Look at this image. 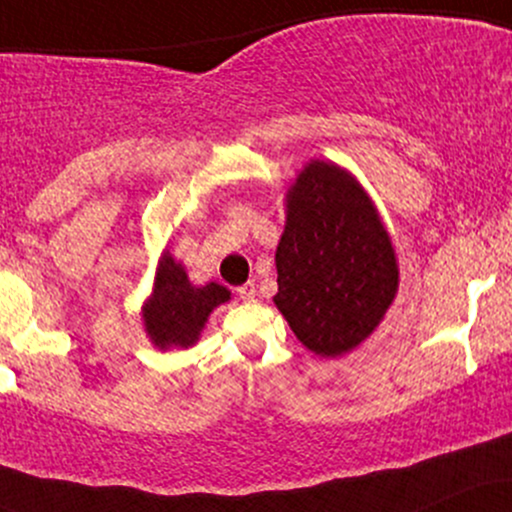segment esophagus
Segmentation results:
<instances>
[{
  "label": "esophagus",
  "mask_w": 512,
  "mask_h": 512,
  "mask_svg": "<svg viewBox=\"0 0 512 512\" xmlns=\"http://www.w3.org/2000/svg\"><path fill=\"white\" fill-rule=\"evenodd\" d=\"M236 293L240 296V301H255V296H257V286H255V281H248V284L238 286Z\"/></svg>",
  "instance_id": "esophagus-1"
}]
</instances>
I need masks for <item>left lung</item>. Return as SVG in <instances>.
<instances>
[{
    "label": "left lung",
    "mask_w": 512,
    "mask_h": 512,
    "mask_svg": "<svg viewBox=\"0 0 512 512\" xmlns=\"http://www.w3.org/2000/svg\"><path fill=\"white\" fill-rule=\"evenodd\" d=\"M276 308L320 356H342L383 320L397 293V260L354 178L313 161L289 192L276 248Z\"/></svg>",
    "instance_id": "8db88e82"
}]
</instances>
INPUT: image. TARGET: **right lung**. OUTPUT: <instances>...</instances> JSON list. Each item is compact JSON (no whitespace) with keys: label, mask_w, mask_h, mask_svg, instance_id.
I'll list each match as a JSON object with an SVG mask.
<instances>
[{"label":"right lung","mask_w":512,"mask_h":512,"mask_svg":"<svg viewBox=\"0 0 512 512\" xmlns=\"http://www.w3.org/2000/svg\"><path fill=\"white\" fill-rule=\"evenodd\" d=\"M231 298L223 286H192L185 269L173 257L163 255L158 264L154 296L146 303V330L156 346H192L211 310Z\"/></svg>","instance_id":"add662e5"}]
</instances>
